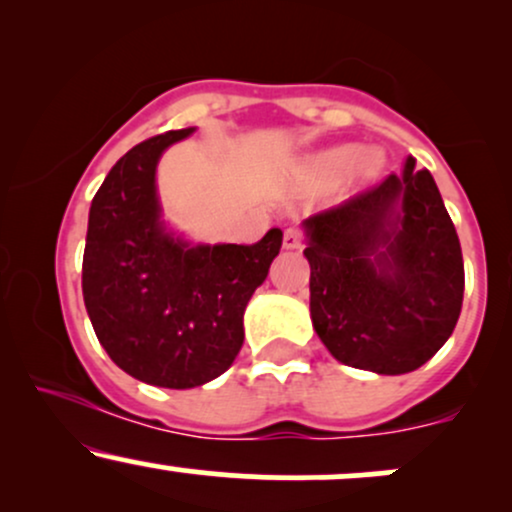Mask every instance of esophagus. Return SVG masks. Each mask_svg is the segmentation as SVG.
Masks as SVG:
<instances>
[{
  "instance_id": "obj_1",
  "label": "esophagus",
  "mask_w": 512,
  "mask_h": 512,
  "mask_svg": "<svg viewBox=\"0 0 512 512\" xmlns=\"http://www.w3.org/2000/svg\"><path fill=\"white\" fill-rule=\"evenodd\" d=\"M303 245V231L301 228H296V226H289L284 231V248L286 250H296V248H301Z\"/></svg>"
}]
</instances>
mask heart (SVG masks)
<instances>
[{
	"instance_id": "b5f03b06",
	"label": "heart",
	"mask_w": 512,
	"mask_h": 512,
	"mask_svg": "<svg viewBox=\"0 0 512 512\" xmlns=\"http://www.w3.org/2000/svg\"><path fill=\"white\" fill-rule=\"evenodd\" d=\"M380 166V156L373 151H361L356 146H342V149L327 151L310 158L305 166V178L315 182H332L349 170V178H370Z\"/></svg>"
}]
</instances>
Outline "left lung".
<instances>
[{
	"mask_svg": "<svg viewBox=\"0 0 512 512\" xmlns=\"http://www.w3.org/2000/svg\"><path fill=\"white\" fill-rule=\"evenodd\" d=\"M305 228L310 315L337 361L399 375L448 342L464 293L460 238L414 158Z\"/></svg>",
	"mask_w": 512,
	"mask_h": 512,
	"instance_id": "1",
	"label": "left lung"
}]
</instances>
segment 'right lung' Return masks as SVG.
Instances as JSON below:
<instances>
[{
	"mask_svg": "<svg viewBox=\"0 0 512 512\" xmlns=\"http://www.w3.org/2000/svg\"><path fill=\"white\" fill-rule=\"evenodd\" d=\"M192 129L129 149L98 187L81 267L84 303L108 356L142 383L187 390L219 378L243 346V313L284 233L252 245H197L163 233L156 163Z\"/></svg>",
	"mask_w": 512,
	"mask_h": 512,
	"instance_id": "right-lung-1",
	"label": "right lung"
}]
</instances>
